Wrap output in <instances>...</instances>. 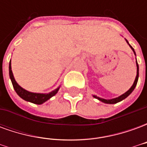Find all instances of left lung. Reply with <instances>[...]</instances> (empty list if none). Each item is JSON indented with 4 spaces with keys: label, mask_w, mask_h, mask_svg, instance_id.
Wrapping results in <instances>:
<instances>
[{
    "label": "left lung",
    "mask_w": 147,
    "mask_h": 147,
    "mask_svg": "<svg viewBox=\"0 0 147 147\" xmlns=\"http://www.w3.org/2000/svg\"><path fill=\"white\" fill-rule=\"evenodd\" d=\"M127 42L128 43L127 41ZM130 47L131 48V49H132L133 52H134V53L136 54L134 49H133L131 45H130ZM136 65H137V75H136V80H135V82H134V83H133V85L131 86V88H130V89L128 90L126 93H124L123 94H122V95L120 96V97H118V98H113V99H110V100H106V99L101 98H98V97H97V96H94V97L95 98L98 99L99 101L104 102V103H107V104H116V103H117V102H120V101H122V100H123L124 98H126L134 90L135 87L136 86V84H137V82H138V79H139V64H138V63H137V61H136Z\"/></svg>",
    "instance_id": "obj_1"
}]
</instances>
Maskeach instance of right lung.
Returning a JSON list of instances; mask_svg holds the SVG:
<instances>
[{"label": "right lung", "mask_w": 147, "mask_h": 147, "mask_svg": "<svg viewBox=\"0 0 147 147\" xmlns=\"http://www.w3.org/2000/svg\"><path fill=\"white\" fill-rule=\"evenodd\" d=\"M9 76H10L11 83L13 85L15 90H16V92L17 93L18 95L20 96V98H22L24 100H25V101L32 102L34 104H37V105H41L43 102H46L47 100L52 98L53 96H54L57 93L58 90H59V88H57V90H55L49 93V94H37V93L29 92L26 90H24L20 86H19V84L15 80L13 74H12V71H11V61L9 62Z\"/></svg>", "instance_id": "add662e5"}]
</instances>
